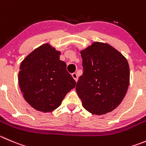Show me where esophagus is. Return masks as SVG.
<instances>
[{
    "label": "esophagus",
    "instance_id": "esophagus-1",
    "mask_svg": "<svg viewBox=\"0 0 146 146\" xmlns=\"http://www.w3.org/2000/svg\"><path fill=\"white\" fill-rule=\"evenodd\" d=\"M72 77L73 78V79H74V80H76V82L78 81V75L76 74V73H72Z\"/></svg>",
    "mask_w": 146,
    "mask_h": 146
}]
</instances>
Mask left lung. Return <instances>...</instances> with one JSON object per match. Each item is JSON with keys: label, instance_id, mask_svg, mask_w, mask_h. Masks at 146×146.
<instances>
[{"label": "left lung", "instance_id": "obj_1", "mask_svg": "<svg viewBox=\"0 0 146 146\" xmlns=\"http://www.w3.org/2000/svg\"><path fill=\"white\" fill-rule=\"evenodd\" d=\"M80 53L83 74L76 89L82 105L95 115L111 112L121 104L129 86L126 58L112 46L102 42H93Z\"/></svg>", "mask_w": 146, "mask_h": 146}]
</instances>
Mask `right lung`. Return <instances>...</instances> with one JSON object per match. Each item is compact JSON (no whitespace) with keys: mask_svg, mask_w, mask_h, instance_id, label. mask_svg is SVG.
<instances>
[{"mask_svg":"<svg viewBox=\"0 0 146 146\" xmlns=\"http://www.w3.org/2000/svg\"><path fill=\"white\" fill-rule=\"evenodd\" d=\"M61 52L49 43L36 48L20 66L18 84L25 101L34 109L52 112L76 82L60 60Z\"/></svg>","mask_w":146,"mask_h":146,"instance_id":"add662e5","label":"right lung"}]
</instances>
